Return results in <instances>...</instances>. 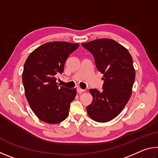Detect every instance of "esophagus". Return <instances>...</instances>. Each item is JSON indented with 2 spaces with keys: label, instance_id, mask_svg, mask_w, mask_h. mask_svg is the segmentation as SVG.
Instances as JSON below:
<instances>
[{
  "label": "esophagus",
  "instance_id": "esophagus-1",
  "mask_svg": "<svg viewBox=\"0 0 158 158\" xmlns=\"http://www.w3.org/2000/svg\"><path fill=\"white\" fill-rule=\"evenodd\" d=\"M77 93H83V92H84L85 90H84V89H80V88H78V89H77Z\"/></svg>",
  "mask_w": 158,
  "mask_h": 158
}]
</instances>
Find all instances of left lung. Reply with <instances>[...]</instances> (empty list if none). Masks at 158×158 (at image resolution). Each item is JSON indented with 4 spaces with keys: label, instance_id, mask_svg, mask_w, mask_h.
<instances>
[{
    "label": "left lung",
    "instance_id": "1",
    "mask_svg": "<svg viewBox=\"0 0 158 158\" xmlns=\"http://www.w3.org/2000/svg\"><path fill=\"white\" fill-rule=\"evenodd\" d=\"M81 45L92 53L96 68L104 74L103 90H89L93 102L87 106V113L95 121H110L121 113L132 95L135 79L132 58L126 48L111 39Z\"/></svg>",
    "mask_w": 158,
    "mask_h": 158
}]
</instances>
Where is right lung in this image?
<instances>
[{
    "label": "right lung",
    "mask_w": 158,
    "mask_h": 158,
    "mask_svg": "<svg viewBox=\"0 0 158 158\" xmlns=\"http://www.w3.org/2000/svg\"><path fill=\"white\" fill-rule=\"evenodd\" d=\"M79 46L66 42H47L32 52L26 60L22 74L25 95L42 121L56 124L69 115L77 89L59 86L56 81L57 74L63 73L67 58Z\"/></svg>",
    "instance_id": "1"
}]
</instances>
